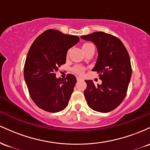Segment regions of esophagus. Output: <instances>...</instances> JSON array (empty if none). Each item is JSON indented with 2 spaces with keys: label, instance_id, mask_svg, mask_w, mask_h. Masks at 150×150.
Wrapping results in <instances>:
<instances>
[{
  "label": "esophagus",
  "instance_id": "1",
  "mask_svg": "<svg viewBox=\"0 0 150 150\" xmlns=\"http://www.w3.org/2000/svg\"><path fill=\"white\" fill-rule=\"evenodd\" d=\"M76 79H77V81H81V80H82V78L80 76H77Z\"/></svg>",
  "mask_w": 150,
  "mask_h": 150
}]
</instances>
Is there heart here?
Returning a JSON list of instances; mask_svg holds the SVG:
<instances>
[{
	"label": "heart",
	"mask_w": 150,
	"mask_h": 150,
	"mask_svg": "<svg viewBox=\"0 0 150 150\" xmlns=\"http://www.w3.org/2000/svg\"><path fill=\"white\" fill-rule=\"evenodd\" d=\"M91 45V44H90V43L85 44V45H83V47H86V46H87V45ZM74 71L76 72V73L79 74H81L83 71V69L82 68V67H76V68L74 69Z\"/></svg>",
	"instance_id": "1"
}]
</instances>
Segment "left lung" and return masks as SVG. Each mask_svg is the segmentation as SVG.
I'll return each instance as SVG.
<instances>
[{"instance_id":"obj_1","label":"left lung","mask_w":150,"mask_h":150,"mask_svg":"<svg viewBox=\"0 0 150 150\" xmlns=\"http://www.w3.org/2000/svg\"><path fill=\"white\" fill-rule=\"evenodd\" d=\"M81 38L96 46L98 58L92 71H97L101 84L86 80L84 96L93 110L108 112L115 109L125 98L132 75L130 59L122 42L113 35L95 32Z\"/></svg>"}]
</instances>
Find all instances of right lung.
<instances>
[{"mask_svg": "<svg viewBox=\"0 0 150 150\" xmlns=\"http://www.w3.org/2000/svg\"><path fill=\"white\" fill-rule=\"evenodd\" d=\"M79 42L76 35L47 30L35 39L27 55L24 78L32 99L45 111H62L68 105L76 79L69 74L57 78L56 71L66 63L67 51Z\"/></svg>", "mask_w": 150, "mask_h": 150, "instance_id": "1", "label": "right lung"}]
</instances>
